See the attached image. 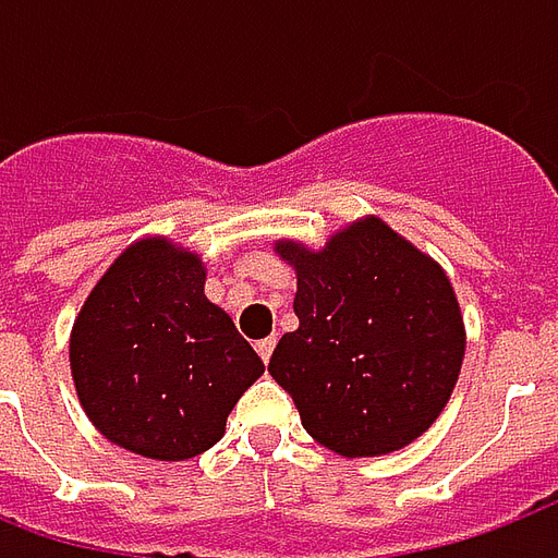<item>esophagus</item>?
I'll use <instances>...</instances> for the list:
<instances>
[{
	"label": "esophagus",
	"mask_w": 558,
	"mask_h": 558,
	"mask_svg": "<svg viewBox=\"0 0 558 558\" xmlns=\"http://www.w3.org/2000/svg\"><path fill=\"white\" fill-rule=\"evenodd\" d=\"M276 348V336H267V339L255 341V351H258V356H262L264 363H270V353H274Z\"/></svg>",
	"instance_id": "34e87169"
}]
</instances>
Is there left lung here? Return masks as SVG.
<instances>
[{
	"instance_id": "1",
	"label": "left lung",
	"mask_w": 558,
	"mask_h": 558,
	"mask_svg": "<svg viewBox=\"0 0 558 558\" xmlns=\"http://www.w3.org/2000/svg\"><path fill=\"white\" fill-rule=\"evenodd\" d=\"M276 250L296 270L300 327L267 372L303 428L344 458L416 440L461 374L463 320L446 274L380 219L353 222L320 252Z\"/></svg>"
}]
</instances>
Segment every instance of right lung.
I'll list each match as a JSON object with an SVG mask.
<instances>
[{
	"instance_id": "obj_1",
	"label": "right lung",
	"mask_w": 558,
	"mask_h": 558,
	"mask_svg": "<svg viewBox=\"0 0 558 558\" xmlns=\"http://www.w3.org/2000/svg\"><path fill=\"white\" fill-rule=\"evenodd\" d=\"M76 396L95 428L154 461L195 458L226 434L264 372L258 353L205 296V267L160 238L121 252L71 336Z\"/></svg>"
}]
</instances>
